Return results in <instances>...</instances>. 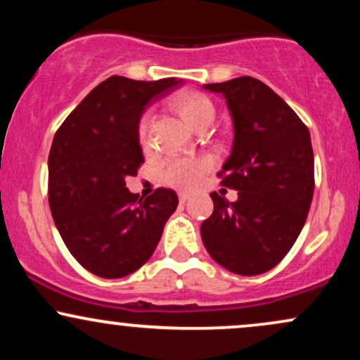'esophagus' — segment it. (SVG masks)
<instances>
[{
    "mask_svg": "<svg viewBox=\"0 0 360 360\" xmlns=\"http://www.w3.org/2000/svg\"><path fill=\"white\" fill-rule=\"evenodd\" d=\"M189 200H191V194H189V193H179V201H181V203H186V201H189Z\"/></svg>",
    "mask_w": 360,
    "mask_h": 360,
    "instance_id": "34e87169",
    "label": "esophagus"
}]
</instances>
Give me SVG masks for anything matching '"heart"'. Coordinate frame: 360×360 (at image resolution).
Returning <instances> with one entry per match:
<instances>
[{
  "instance_id": "heart-1",
  "label": "heart",
  "mask_w": 360,
  "mask_h": 360,
  "mask_svg": "<svg viewBox=\"0 0 360 360\" xmlns=\"http://www.w3.org/2000/svg\"><path fill=\"white\" fill-rule=\"evenodd\" d=\"M177 113L189 127L196 130L206 122H213L214 105L210 98L201 93H184L172 101ZM139 139L146 143L148 139V117H142L139 123ZM212 169V160L206 157H172L167 159L160 167V179L169 186L181 189H191L200 184L206 172Z\"/></svg>"
}]
</instances>
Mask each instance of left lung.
Wrapping results in <instances>:
<instances>
[{
	"mask_svg": "<svg viewBox=\"0 0 360 360\" xmlns=\"http://www.w3.org/2000/svg\"><path fill=\"white\" fill-rule=\"evenodd\" d=\"M225 98L233 146L221 186L238 191L230 203L212 193L213 213L201 238L221 267L257 276L278 266L307 221L315 189L313 148L307 125L283 98L255 77L205 84Z\"/></svg>",
	"mask_w": 360,
	"mask_h": 360,
	"instance_id": "8db88e82",
	"label": "left lung"
}]
</instances>
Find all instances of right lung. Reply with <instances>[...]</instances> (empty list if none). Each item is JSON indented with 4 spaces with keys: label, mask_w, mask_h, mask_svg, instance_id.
I'll list each match as a JSON object with an SVG mask.
<instances>
[{
    "label": "right lung",
    "mask_w": 360,
    "mask_h": 360,
    "mask_svg": "<svg viewBox=\"0 0 360 360\" xmlns=\"http://www.w3.org/2000/svg\"><path fill=\"white\" fill-rule=\"evenodd\" d=\"M181 82L111 76L56 131L49 154L52 218L74 259L100 278L117 279L140 269L179 203L166 188L139 198L127 189L125 177L137 174L143 162L142 113Z\"/></svg>",
    "instance_id": "add662e5"
}]
</instances>
